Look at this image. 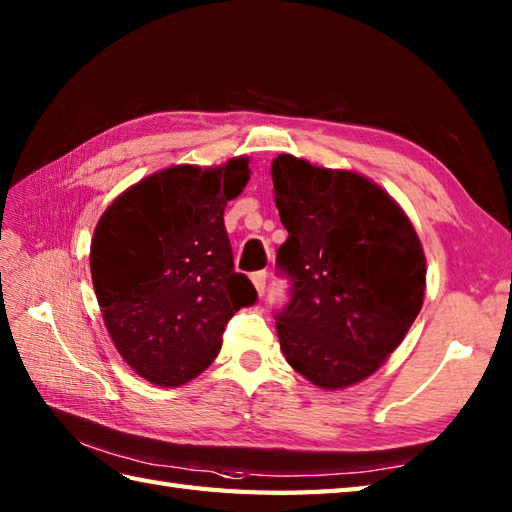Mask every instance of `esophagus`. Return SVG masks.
<instances>
[{
  "label": "esophagus",
  "instance_id": "1",
  "mask_svg": "<svg viewBox=\"0 0 512 512\" xmlns=\"http://www.w3.org/2000/svg\"><path fill=\"white\" fill-rule=\"evenodd\" d=\"M253 286H255V290H257V295H264L266 292V279H268V275H266V270H259V273H253Z\"/></svg>",
  "mask_w": 512,
  "mask_h": 512
}]
</instances>
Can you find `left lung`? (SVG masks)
<instances>
[{
    "label": "left lung",
    "instance_id": "1",
    "mask_svg": "<svg viewBox=\"0 0 512 512\" xmlns=\"http://www.w3.org/2000/svg\"><path fill=\"white\" fill-rule=\"evenodd\" d=\"M288 239L277 266L292 281L275 314L290 367L323 389L361 383L405 339L424 299L427 262L405 211L354 171L273 160Z\"/></svg>",
    "mask_w": 512,
    "mask_h": 512
}]
</instances>
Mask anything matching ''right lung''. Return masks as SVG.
I'll use <instances>...</instances> for the list:
<instances>
[{
    "label": "right lung",
    "mask_w": 512,
    "mask_h": 512,
    "mask_svg": "<svg viewBox=\"0 0 512 512\" xmlns=\"http://www.w3.org/2000/svg\"><path fill=\"white\" fill-rule=\"evenodd\" d=\"M248 158L178 165L136 182L94 228L90 270L118 354L158 387H180L220 354L228 319L257 292L233 268L226 202L244 191Z\"/></svg>",
    "instance_id": "add662e5"
}]
</instances>
